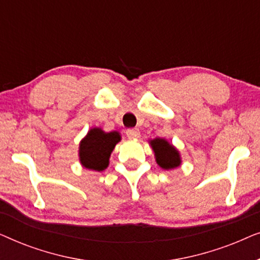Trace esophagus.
<instances>
[{"mask_svg": "<svg viewBox=\"0 0 260 260\" xmlns=\"http://www.w3.org/2000/svg\"><path fill=\"white\" fill-rule=\"evenodd\" d=\"M125 134L129 138H138V137H140V130L136 129V127H133V129H127Z\"/></svg>", "mask_w": 260, "mask_h": 260, "instance_id": "1", "label": "esophagus"}]
</instances>
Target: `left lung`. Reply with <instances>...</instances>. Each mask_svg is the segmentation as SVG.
<instances>
[{
	"mask_svg": "<svg viewBox=\"0 0 260 260\" xmlns=\"http://www.w3.org/2000/svg\"><path fill=\"white\" fill-rule=\"evenodd\" d=\"M151 147L155 151L156 162L163 169H173L180 166L181 159L179 151L166 140L155 138L154 141H151Z\"/></svg>",
	"mask_w": 260,
	"mask_h": 260,
	"instance_id": "8db88e82",
	"label": "left lung"
}]
</instances>
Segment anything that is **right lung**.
I'll use <instances>...</instances> for the list:
<instances>
[{"mask_svg": "<svg viewBox=\"0 0 260 260\" xmlns=\"http://www.w3.org/2000/svg\"><path fill=\"white\" fill-rule=\"evenodd\" d=\"M120 141L117 131L104 133L101 129H92L80 143V162L85 168L102 172L109 166L110 155L115 145Z\"/></svg>", "mask_w": 260, "mask_h": 260, "instance_id": "1", "label": "right lung"}]
</instances>
